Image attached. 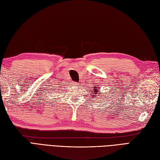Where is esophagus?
I'll return each instance as SVG.
<instances>
[{
	"instance_id": "34e87169",
	"label": "esophagus",
	"mask_w": 160,
	"mask_h": 160,
	"mask_svg": "<svg viewBox=\"0 0 160 160\" xmlns=\"http://www.w3.org/2000/svg\"><path fill=\"white\" fill-rule=\"evenodd\" d=\"M79 84H77V83H72V85H73V87H75V88H77V87H79V85H78Z\"/></svg>"
}]
</instances>
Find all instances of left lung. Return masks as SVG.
I'll return each instance as SVG.
<instances>
[{"label":"left lung","instance_id":"1","mask_svg":"<svg viewBox=\"0 0 160 160\" xmlns=\"http://www.w3.org/2000/svg\"><path fill=\"white\" fill-rule=\"evenodd\" d=\"M96 85V87H93L92 88H93V89H92V93H93V95H92V97H93V96H95V97H96V95H97L98 93H100V92H99V90H98V89L99 88V87H98V85ZM101 97H102V96H100V98H101ZM103 98H104V97H103Z\"/></svg>","mask_w":160,"mask_h":160}]
</instances>
